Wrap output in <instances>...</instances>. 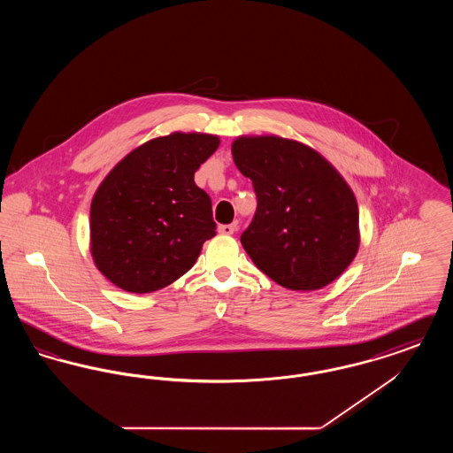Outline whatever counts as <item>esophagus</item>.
<instances>
[{"label":"esophagus","mask_w":453,"mask_h":453,"mask_svg":"<svg viewBox=\"0 0 453 453\" xmlns=\"http://www.w3.org/2000/svg\"><path fill=\"white\" fill-rule=\"evenodd\" d=\"M237 231V222H233V224H224V226H219V233L220 234H226V236H231V234H234Z\"/></svg>","instance_id":"1"}]
</instances>
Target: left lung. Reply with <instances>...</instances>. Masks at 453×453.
I'll use <instances>...</instances> for the list:
<instances>
[{"instance_id":"1","label":"left lung","mask_w":453,"mask_h":453,"mask_svg":"<svg viewBox=\"0 0 453 453\" xmlns=\"http://www.w3.org/2000/svg\"><path fill=\"white\" fill-rule=\"evenodd\" d=\"M237 170L253 181L257 212L241 244L259 270L290 290H318L357 257L358 205L319 152L277 135L237 137Z\"/></svg>"}]
</instances>
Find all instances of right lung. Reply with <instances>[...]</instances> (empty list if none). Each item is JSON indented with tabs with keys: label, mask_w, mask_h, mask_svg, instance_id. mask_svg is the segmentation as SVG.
Returning <instances> with one entry per match:
<instances>
[{
	"label": "right lung",
	"mask_w": 453,
	"mask_h": 453,
	"mask_svg": "<svg viewBox=\"0 0 453 453\" xmlns=\"http://www.w3.org/2000/svg\"><path fill=\"white\" fill-rule=\"evenodd\" d=\"M219 137L173 132L129 152L91 200L89 237L96 268L113 285L150 294L185 275L216 236L211 196L195 172Z\"/></svg>",
	"instance_id": "right-lung-1"
}]
</instances>
